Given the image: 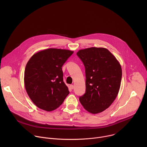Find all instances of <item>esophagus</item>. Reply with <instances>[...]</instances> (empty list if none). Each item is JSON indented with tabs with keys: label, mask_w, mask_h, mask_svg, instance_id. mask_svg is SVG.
Returning <instances> with one entry per match:
<instances>
[{
	"label": "esophagus",
	"mask_w": 147,
	"mask_h": 147,
	"mask_svg": "<svg viewBox=\"0 0 147 147\" xmlns=\"http://www.w3.org/2000/svg\"><path fill=\"white\" fill-rule=\"evenodd\" d=\"M70 88L71 90H73L74 88V86L73 85H70Z\"/></svg>",
	"instance_id": "34e87169"
}]
</instances>
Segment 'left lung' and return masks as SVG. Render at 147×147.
Instances as JSON below:
<instances>
[{
    "mask_svg": "<svg viewBox=\"0 0 147 147\" xmlns=\"http://www.w3.org/2000/svg\"><path fill=\"white\" fill-rule=\"evenodd\" d=\"M77 55L85 66L86 76V91L80 97V102L88 112L100 113L111 105L118 95L122 76L121 65L104 48L81 49Z\"/></svg>",
    "mask_w": 147,
    "mask_h": 147,
    "instance_id": "1",
    "label": "left lung"
}]
</instances>
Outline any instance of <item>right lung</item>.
<instances>
[{
  "mask_svg": "<svg viewBox=\"0 0 147 147\" xmlns=\"http://www.w3.org/2000/svg\"><path fill=\"white\" fill-rule=\"evenodd\" d=\"M73 52L49 48L36 52L27 62L24 86L27 94L38 108L48 112L54 111L69 95L61 67Z\"/></svg>",
  "mask_w": 147,
  "mask_h": 147,
  "instance_id": "right-lung-1",
  "label": "right lung"
}]
</instances>
